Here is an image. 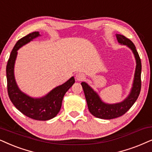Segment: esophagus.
<instances>
[{"mask_svg": "<svg viewBox=\"0 0 152 152\" xmlns=\"http://www.w3.org/2000/svg\"><path fill=\"white\" fill-rule=\"evenodd\" d=\"M76 80L77 81H82L85 79V75L83 73H81V72H79L75 75Z\"/></svg>", "mask_w": 152, "mask_h": 152, "instance_id": "esophagus-1", "label": "esophagus"}]
</instances>
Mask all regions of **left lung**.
I'll return each instance as SVG.
<instances>
[{"label": "left lung", "instance_id": "8db88e82", "mask_svg": "<svg viewBox=\"0 0 152 152\" xmlns=\"http://www.w3.org/2000/svg\"><path fill=\"white\" fill-rule=\"evenodd\" d=\"M117 39L121 45H126L133 52L136 60L135 75L131 93L125 100L115 104H107L102 102L99 96L86 82H82L88 110L94 117L103 119H112L124 115L136 101L141 90V60L135 45L124 35L117 34Z\"/></svg>", "mask_w": 152, "mask_h": 152}]
</instances>
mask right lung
Masks as SVG:
<instances>
[{
  "label": "right lung",
  "instance_id": "1",
  "mask_svg": "<svg viewBox=\"0 0 152 152\" xmlns=\"http://www.w3.org/2000/svg\"><path fill=\"white\" fill-rule=\"evenodd\" d=\"M40 35L37 31L29 33L17 41L14 47L6 67L7 93L13 105L23 115L33 119L47 121L56 117L60 111L64 96L75 83V78L72 77L62 85L56 86L46 96L40 98H31L19 89L14 75L17 50Z\"/></svg>",
  "mask_w": 152,
  "mask_h": 152
}]
</instances>
